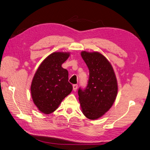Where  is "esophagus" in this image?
<instances>
[{"instance_id": "34e87169", "label": "esophagus", "mask_w": 150, "mask_h": 150, "mask_svg": "<svg viewBox=\"0 0 150 150\" xmlns=\"http://www.w3.org/2000/svg\"><path fill=\"white\" fill-rule=\"evenodd\" d=\"M73 91H76L77 89H78V84H73Z\"/></svg>"}]
</instances>
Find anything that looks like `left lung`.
Masks as SVG:
<instances>
[{
	"instance_id": "8db88e82",
	"label": "left lung",
	"mask_w": 150,
	"mask_h": 150,
	"mask_svg": "<svg viewBox=\"0 0 150 150\" xmlns=\"http://www.w3.org/2000/svg\"><path fill=\"white\" fill-rule=\"evenodd\" d=\"M87 65L90 77L86 89L78 90L83 114L90 120L102 117L109 110L116 99L118 84L111 64L100 52H81Z\"/></svg>"
}]
</instances>
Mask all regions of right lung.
I'll use <instances>...</instances> for the list:
<instances>
[{
	"instance_id": "right-lung-1",
	"label": "right lung",
	"mask_w": 150,
	"mask_h": 150,
	"mask_svg": "<svg viewBox=\"0 0 150 150\" xmlns=\"http://www.w3.org/2000/svg\"><path fill=\"white\" fill-rule=\"evenodd\" d=\"M69 55V52H63L50 54L40 64L33 76L31 97L38 110L43 114L54 112L72 90L68 81V71L62 67Z\"/></svg>"
}]
</instances>
